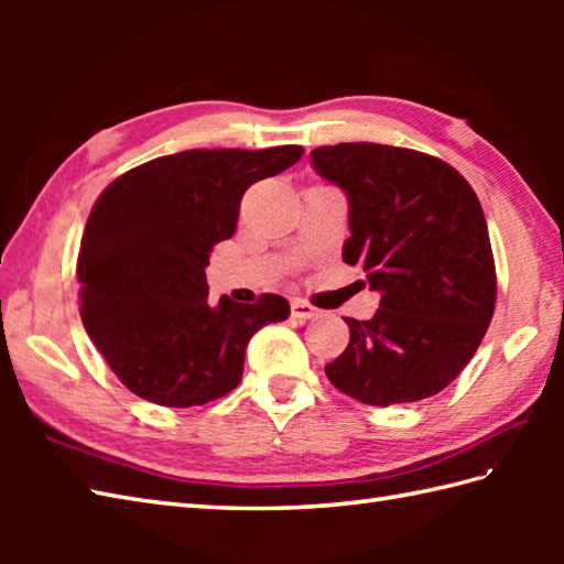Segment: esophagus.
Segmentation results:
<instances>
[{
  "mask_svg": "<svg viewBox=\"0 0 564 564\" xmlns=\"http://www.w3.org/2000/svg\"><path fill=\"white\" fill-rule=\"evenodd\" d=\"M291 315H293L295 319L305 322V319H313V317H317V315H319V310H317V307H313L310 303H305V301H301V297H293V301H291Z\"/></svg>",
  "mask_w": 564,
  "mask_h": 564,
  "instance_id": "34e87169",
  "label": "esophagus"
}]
</instances>
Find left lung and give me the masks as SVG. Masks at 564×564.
Returning a JSON list of instances; mask_svg holds the SVG:
<instances>
[{"label":"left lung","mask_w":564,"mask_h":564,"mask_svg":"<svg viewBox=\"0 0 564 564\" xmlns=\"http://www.w3.org/2000/svg\"><path fill=\"white\" fill-rule=\"evenodd\" d=\"M310 162L349 198L341 257L380 293L373 317H346L351 339L327 378L373 406L431 398L470 364L495 313L480 200L451 164L416 150L339 142Z\"/></svg>","instance_id":"1"}]
</instances>
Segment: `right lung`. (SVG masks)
Instances as JSON below:
<instances>
[{
	"label": "right lung",
	"instance_id": "right-lung-1",
	"mask_svg": "<svg viewBox=\"0 0 564 564\" xmlns=\"http://www.w3.org/2000/svg\"><path fill=\"white\" fill-rule=\"evenodd\" d=\"M303 158V148L186 150L118 176L84 227L82 322L138 398L196 406L235 390L249 339L291 315L285 297L208 303L213 245L235 235L245 191Z\"/></svg>",
	"mask_w": 564,
	"mask_h": 564
}]
</instances>
